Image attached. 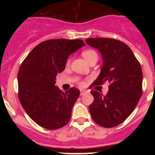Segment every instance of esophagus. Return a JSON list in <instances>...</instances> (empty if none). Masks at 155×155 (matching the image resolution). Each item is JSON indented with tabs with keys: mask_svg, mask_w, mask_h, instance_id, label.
I'll return each instance as SVG.
<instances>
[{
	"mask_svg": "<svg viewBox=\"0 0 155 155\" xmlns=\"http://www.w3.org/2000/svg\"><path fill=\"white\" fill-rule=\"evenodd\" d=\"M86 92H87V91H86L85 90H81V95H84Z\"/></svg>",
	"mask_w": 155,
	"mask_h": 155,
	"instance_id": "esophagus-1",
	"label": "esophagus"
}]
</instances>
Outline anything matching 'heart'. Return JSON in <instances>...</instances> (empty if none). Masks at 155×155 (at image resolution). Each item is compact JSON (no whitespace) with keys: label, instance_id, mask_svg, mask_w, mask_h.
Segmentation results:
<instances>
[{"label":"heart","instance_id":"b5f03b06","mask_svg":"<svg viewBox=\"0 0 155 155\" xmlns=\"http://www.w3.org/2000/svg\"><path fill=\"white\" fill-rule=\"evenodd\" d=\"M82 56H83V57L85 59L87 62H88V61H89L90 60H91V58H93L94 57H98L96 52L94 51V50H84V51H83V53H82ZM68 62H69V61H68Z\"/></svg>","mask_w":155,"mask_h":155}]
</instances>
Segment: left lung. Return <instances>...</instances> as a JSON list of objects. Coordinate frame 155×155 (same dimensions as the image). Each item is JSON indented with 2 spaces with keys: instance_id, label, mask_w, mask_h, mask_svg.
I'll return each instance as SVG.
<instances>
[{
  "instance_id": "8db88e82",
  "label": "left lung",
  "mask_w": 155,
  "mask_h": 155,
  "mask_svg": "<svg viewBox=\"0 0 155 155\" xmlns=\"http://www.w3.org/2000/svg\"><path fill=\"white\" fill-rule=\"evenodd\" d=\"M85 42L98 50L102 58L101 71L93 84L109 83L105 96L97 91H91L94 101L89 105L90 114L101 127H116L133 113L141 97V67L132 50L121 41L90 38Z\"/></svg>"
}]
</instances>
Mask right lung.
I'll list each match as a JSON object with an SVG mask.
<instances>
[{"label": "right lung", "mask_w": 155, "mask_h": 155, "mask_svg": "<svg viewBox=\"0 0 155 155\" xmlns=\"http://www.w3.org/2000/svg\"><path fill=\"white\" fill-rule=\"evenodd\" d=\"M81 39H57L41 42L25 59L18 74L19 101L35 124L57 130L68 124L80 91L63 92L56 76L64 71L70 56L84 46Z\"/></svg>", "instance_id": "right-lung-1"}]
</instances>
